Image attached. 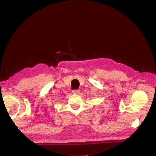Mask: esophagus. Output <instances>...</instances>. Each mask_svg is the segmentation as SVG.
I'll return each instance as SVG.
<instances>
[{
  "mask_svg": "<svg viewBox=\"0 0 156 156\" xmlns=\"http://www.w3.org/2000/svg\"><path fill=\"white\" fill-rule=\"evenodd\" d=\"M79 92H80V90H78V89H74V90L72 91V93L75 94H79Z\"/></svg>",
  "mask_w": 156,
  "mask_h": 156,
  "instance_id": "34e87169",
  "label": "esophagus"
}]
</instances>
